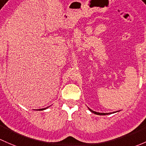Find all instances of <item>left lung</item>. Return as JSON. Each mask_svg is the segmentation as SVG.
<instances>
[{
    "label": "left lung",
    "instance_id": "obj_1",
    "mask_svg": "<svg viewBox=\"0 0 146 146\" xmlns=\"http://www.w3.org/2000/svg\"><path fill=\"white\" fill-rule=\"evenodd\" d=\"M89 110H90V111L92 112V113H94V114H96V115H110V114H111V113H97V112L94 111V110H91V109H90V108H89ZM116 112H117V111H116Z\"/></svg>",
    "mask_w": 146,
    "mask_h": 146
}]
</instances>
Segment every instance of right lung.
<instances>
[{"instance_id":"obj_1","label":"right lung","mask_w":146,"mask_h":146,"mask_svg":"<svg viewBox=\"0 0 146 146\" xmlns=\"http://www.w3.org/2000/svg\"><path fill=\"white\" fill-rule=\"evenodd\" d=\"M49 107V106H48ZM48 107H47V108H42V109H39V110H45V109H47V108H48Z\"/></svg>"}]
</instances>
